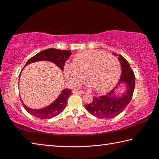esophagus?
Masks as SVG:
<instances>
[{"label": "esophagus", "mask_w": 159, "mask_h": 159, "mask_svg": "<svg viewBox=\"0 0 159 159\" xmlns=\"http://www.w3.org/2000/svg\"><path fill=\"white\" fill-rule=\"evenodd\" d=\"M74 93H80V94H84V93H85L84 91H82V90L80 91V90H74Z\"/></svg>", "instance_id": "obj_1"}]
</instances>
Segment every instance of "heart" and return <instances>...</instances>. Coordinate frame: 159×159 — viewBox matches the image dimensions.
<instances>
[{"label":"heart","mask_w":159,"mask_h":159,"mask_svg":"<svg viewBox=\"0 0 159 159\" xmlns=\"http://www.w3.org/2000/svg\"><path fill=\"white\" fill-rule=\"evenodd\" d=\"M64 71L72 86L82 84L87 76L90 87L104 92L116 83L120 73V64L115 56L105 52L85 51L75 56L73 64H66Z\"/></svg>","instance_id":"1"}]
</instances>
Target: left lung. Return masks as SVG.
I'll return each instance as SVG.
<instances>
[{"mask_svg":"<svg viewBox=\"0 0 159 159\" xmlns=\"http://www.w3.org/2000/svg\"><path fill=\"white\" fill-rule=\"evenodd\" d=\"M114 55L118 56L122 70L117 85L106 95L94 97L90 104H85L86 110L97 118H111L116 116L125 109L133 98L135 85L134 72L130 68L128 61L122 55L117 54ZM120 83H125L126 88L122 96H116L115 90Z\"/></svg>","mask_w":159,"mask_h":159,"instance_id":"1","label":"left lung"}]
</instances>
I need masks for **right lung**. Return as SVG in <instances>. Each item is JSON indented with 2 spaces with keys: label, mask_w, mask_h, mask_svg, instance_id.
<instances>
[{
  "label": "right lung",
  "mask_w": 159,
  "mask_h": 159,
  "mask_svg": "<svg viewBox=\"0 0 159 159\" xmlns=\"http://www.w3.org/2000/svg\"><path fill=\"white\" fill-rule=\"evenodd\" d=\"M71 55V52L70 50H61L55 49V48H49V49L41 51L29 59L25 66L38 61H49L56 64L61 71H63L64 64ZM71 95L72 90L71 89H64L58 98L52 104L44 108L39 109L29 108L23 102L22 104L27 112L33 115L34 116L41 118V119H49V118L55 117L62 112L66 107L67 99Z\"/></svg>",
  "instance_id": "1"
}]
</instances>
